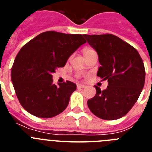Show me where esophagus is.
<instances>
[{
  "label": "esophagus",
  "instance_id": "obj_1",
  "mask_svg": "<svg viewBox=\"0 0 152 152\" xmlns=\"http://www.w3.org/2000/svg\"><path fill=\"white\" fill-rule=\"evenodd\" d=\"M86 88V86L84 85V84H77V89H80V88Z\"/></svg>",
  "mask_w": 152,
  "mask_h": 152
}]
</instances>
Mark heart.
<instances>
[{
    "label": "heart",
    "mask_w": 152,
    "mask_h": 152,
    "mask_svg": "<svg viewBox=\"0 0 152 152\" xmlns=\"http://www.w3.org/2000/svg\"><path fill=\"white\" fill-rule=\"evenodd\" d=\"M91 51H94V50H91V49H85L84 50V54H85V53H88V52H91ZM77 77H80V75H77Z\"/></svg>",
    "instance_id": "obj_1"
}]
</instances>
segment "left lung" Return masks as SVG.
<instances>
[{
  "instance_id": "8db88e82",
  "label": "left lung",
  "mask_w": 152,
  "mask_h": 152,
  "mask_svg": "<svg viewBox=\"0 0 152 152\" xmlns=\"http://www.w3.org/2000/svg\"><path fill=\"white\" fill-rule=\"evenodd\" d=\"M84 36L97 52L101 64L97 76L108 80L106 90L95 86L96 95L88 100L90 110L105 120L123 117L144 87L145 70L142 58L134 47L113 34Z\"/></svg>"
}]
</instances>
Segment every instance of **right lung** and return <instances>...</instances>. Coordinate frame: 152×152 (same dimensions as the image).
<instances>
[{
	"label": "right lung",
	"instance_id": "add662e5",
	"mask_svg": "<svg viewBox=\"0 0 152 152\" xmlns=\"http://www.w3.org/2000/svg\"><path fill=\"white\" fill-rule=\"evenodd\" d=\"M86 40L81 34L40 33L21 48L11 68V80L21 106L39 118H52L66 109L76 90L72 81L52 84V74L64 67Z\"/></svg>",
	"mask_w": 152,
	"mask_h": 152
}]
</instances>
